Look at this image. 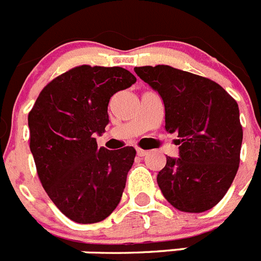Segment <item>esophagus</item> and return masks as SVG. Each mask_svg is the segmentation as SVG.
I'll return each instance as SVG.
<instances>
[{
    "label": "esophagus",
    "instance_id": "34e87169",
    "mask_svg": "<svg viewBox=\"0 0 261 261\" xmlns=\"http://www.w3.org/2000/svg\"><path fill=\"white\" fill-rule=\"evenodd\" d=\"M147 154L146 150H142V149H137V155L138 156H145Z\"/></svg>",
    "mask_w": 261,
    "mask_h": 261
}]
</instances>
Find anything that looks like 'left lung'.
Listing matches in <instances>:
<instances>
[{
    "label": "left lung",
    "mask_w": 261,
    "mask_h": 261,
    "mask_svg": "<svg viewBox=\"0 0 261 261\" xmlns=\"http://www.w3.org/2000/svg\"><path fill=\"white\" fill-rule=\"evenodd\" d=\"M135 71L162 98L166 130L180 138L179 158L167 156L156 176L163 196L181 212L209 211L238 171L243 140L238 103L213 81L168 65Z\"/></svg>",
    "instance_id": "1"
}]
</instances>
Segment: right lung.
Returning a JSON list of instances; mask_svg holds the SVG:
<instances>
[{"label":"right lung","instance_id":"1","mask_svg":"<svg viewBox=\"0 0 261 261\" xmlns=\"http://www.w3.org/2000/svg\"><path fill=\"white\" fill-rule=\"evenodd\" d=\"M136 82L119 66L82 65L41 90L29 114L30 149L39 179L53 204L77 223H95L115 211L136 150L99 149L108 102Z\"/></svg>","mask_w":261,"mask_h":261}]
</instances>
